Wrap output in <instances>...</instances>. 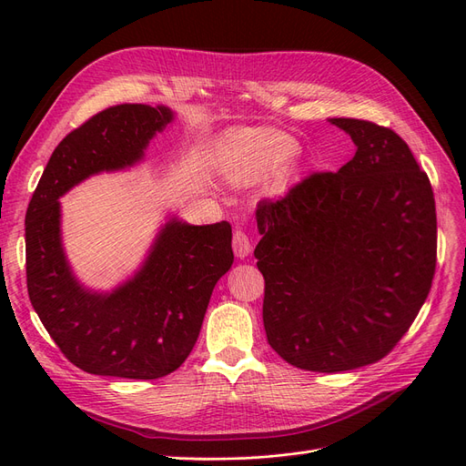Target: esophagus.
Wrapping results in <instances>:
<instances>
[{
	"label": "esophagus",
	"instance_id": "34e87169",
	"mask_svg": "<svg viewBox=\"0 0 466 466\" xmlns=\"http://www.w3.org/2000/svg\"><path fill=\"white\" fill-rule=\"evenodd\" d=\"M233 250H235V255H237L238 258H245V257L250 255L252 243H250L248 235H247L243 229H237V231L233 233Z\"/></svg>",
	"mask_w": 466,
	"mask_h": 466
}]
</instances>
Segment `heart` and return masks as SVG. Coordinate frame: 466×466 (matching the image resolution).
I'll list each match as a JSON object with an SVG mask.
<instances>
[{
	"label": "heart",
	"mask_w": 466,
	"mask_h": 466,
	"mask_svg": "<svg viewBox=\"0 0 466 466\" xmlns=\"http://www.w3.org/2000/svg\"><path fill=\"white\" fill-rule=\"evenodd\" d=\"M298 146L278 132H238L231 136L223 159V173L235 185H250L279 171Z\"/></svg>",
	"instance_id": "b5f03b06"
}]
</instances>
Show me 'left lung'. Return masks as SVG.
<instances>
[{
  "instance_id": "1",
  "label": "left lung",
  "mask_w": 466,
  "mask_h": 466,
  "mask_svg": "<svg viewBox=\"0 0 466 466\" xmlns=\"http://www.w3.org/2000/svg\"><path fill=\"white\" fill-rule=\"evenodd\" d=\"M330 124L356 144L351 161L257 208L268 344L319 373L383 360L424 305L437 255L433 190L404 139L368 120Z\"/></svg>"
}]
</instances>
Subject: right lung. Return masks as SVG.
Returning <instances> with one entry per match:
<instances>
[{
  "instance_id": "add662e5",
  "label": "right lung",
  "mask_w": 466,
  "mask_h": 466,
  "mask_svg": "<svg viewBox=\"0 0 466 466\" xmlns=\"http://www.w3.org/2000/svg\"><path fill=\"white\" fill-rule=\"evenodd\" d=\"M168 106L116 105L69 132L42 173L25 219L26 288L62 354L93 375L159 379L192 351L218 279L233 264L231 225L168 219L139 270L112 291L87 289L62 245L60 198L86 178L144 159Z\"/></svg>"
}]
</instances>
